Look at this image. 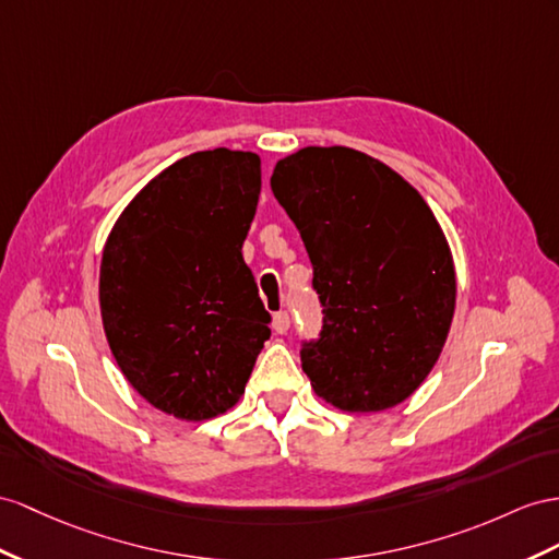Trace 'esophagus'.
Here are the masks:
<instances>
[{"mask_svg": "<svg viewBox=\"0 0 559 559\" xmlns=\"http://www.w3.org/2000/svg\"><path fill=\"white\" fill-rule=\"evenodd\" d=\"M288 328H290V313L288 311L274 313V331L283 335V333H288Z\"/></svg>", "mask_w": 559, "mask_h": 559, "instance_id": "esophagus-1", "label": "esophagus"}]
</instances>
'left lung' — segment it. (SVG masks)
<instances>
[{
	"label": "left lung",
	"mask_w": 559,
	"mask_h": 559,
	"mask_svg": "<svg viewBox=\"0 0 559 559\" xmlns=\"http://www.w3.org/2000/svg\"><path fill=\"white\" fill-rule=\"evenodd\" d=\"M271 191L313 266L323 331L302 370L347 413L392 408L435 368L455 311L449 240L392 167L347 146H307L276 163Z\"/></svg>",
	"instance_id": "obj_1"
}]
</instances>
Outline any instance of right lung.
Masks as SVG:
<instances>
[{
	"label": "right lung",
	"instance_id": "1",
	"mask_svg": "<svg viewBox=\"0 0 559 559\" xmlns=\"http://www.w3.org/2000/svg\"><path fill=\"white\" fill-rule=\"evenodd\" d=\"M260 191L257 153L198 151L143 186L106 240L108 347L167 416L198 423L234 408L271 335L240 252Z\"/></svg>",
	"mask_w": 559,
	"mask_h": 559
}]
</instances>
